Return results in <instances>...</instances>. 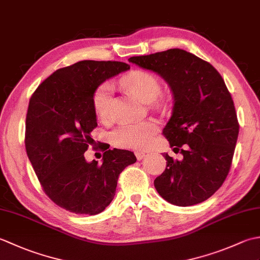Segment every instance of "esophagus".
<instances>
[{"label":"esophagus","instance_id":"obj_1","mask_svg":"<svg viewBox=\"0 0 260 260\" xmlns=\"http://www.w3.org/2000/svg\"><path fill=\"white\" fill-rule=\"evenodd\" d=\"M145 155H146V154L144 152H142V151H136L135 152V156H136L137 159H139V161H141L142 158H144Z\"/></svg>","mask_w":260,"mask_h":260}]
</instances>
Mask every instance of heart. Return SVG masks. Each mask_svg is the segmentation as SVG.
Masks as SVG:
<instances>
[{"mask_svg":"<svg viewBox=\"0 0 260 260\" xmlns=\"http://www.w3.org/2000/svg\"><path fill=\"white\" fill-rule=\"evenodd\" d=\"M121 85L144 103H152L161 93V81L148 70H134L121 79ZM113 87L110 82H103L93 92L92 105L97 117L103 121L110 119V103ZM158 126L153 120L123 124L110 132L109 140L114 146L121 148H144L153 140Z\"/></svg>","mask_w":260,"mask_h":260,"instance_id":"heart-1","label":"heart"}]
</instances>
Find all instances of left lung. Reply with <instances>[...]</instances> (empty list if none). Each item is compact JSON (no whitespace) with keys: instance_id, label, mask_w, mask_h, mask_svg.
<instances>
[{"instance_id":"8db88e82","label":"left lung","mask_w":260,"mask_h":260,"mask_svg":"<svg viewBox=\"0 0 260 260\" xmlns=\"http://www.w3.org/2000/svg\"><path fill=\"white\" fill-rule=\"evenodd\" d=\"M128 60L163 77L173 93L172 116L163 135L183 158L164 154L167 168L154 186L175 206L206 201L227 178L239 133L234 101L221 75L182 49Z\"/></svg>"}]
</instances>
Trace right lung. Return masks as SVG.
<instances>
[{
	"instance_id": "right-lung-1",
	"label": "right lung",
	"mask_w": 260,
	"mask_h": 260,
	"mask_svg": "<svg viewBox=\"0 0 260 260\" xmlns=\"http://www.w3.org/2000/svg\"><path fill=\"white\" fill-rule=\"evenodd\" d=\"M128 69L125 62L82 60L56 70L32 93L25 150L42 190L60 208L77 214L101 213L113 201L121 171L136 162L133 152L116 148L103 154L102 164L88 163L84 156L97 127L93 92Z\"/></svg>"
}]
</instances>
